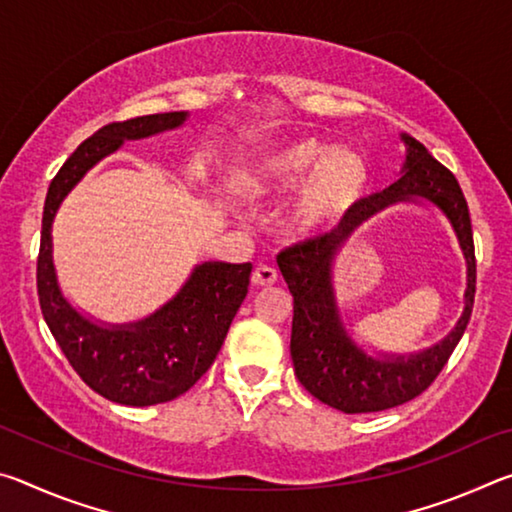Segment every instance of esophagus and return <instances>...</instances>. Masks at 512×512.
<instances>
[{
  "instance_id": "1",
  "label": "esophagus",
  "mask_w": 512,
  "mask_h": 512,
  "mask_svg": "<svg viewBox=\"0 0 512 512\" xmlns=\"http://www.w3.org/2000/svg\"><path fill=\"white\" fill-rule=\"evenodd\" d=\"M253 282L257 287H271V284L277 282V271L268 264H259L253 271Z\"/></svg>"
}]
</instances>
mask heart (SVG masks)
Instances as JSON below:
<instances>
[{
  "label": "heart",
  "mask_w": 512,
  "mask_h": 512,
  "mask_svg": "<svg viewBox=\"0 0 512 512\" xmlns=\"http://www.w3.org/2000/svg\"><path fill=\"white\" fill-rule=\"evenodd\" d=\"M368 180L366 160L350 149L327 151L314 140L291 142L250 164L246 185L264 198H284L305 183L296 207L300 228L311 230L350 210Z\"/></svg>",
  "instance_id": "1"
}]
</instances>
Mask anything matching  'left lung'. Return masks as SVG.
I'll return each instance as SVG.
<instances>
[{
	"label": "left lung",
	"instance_id": "1",
	"mask_svg": "<svg viewBox=\"0 0 512 512\" xmlns=\"http://www.w3.org/2000/svg\"><path fill=\"white\" fill-rule=\"evenodd\" d=\"M402 140L406 162L397 183L359 201L332 232L298 241L277 255V266L293 296L291 359L296 377L316 400L343 413L386 411L427 391L461 341L474 307L476 259L463 189L454 173L433 158L424 144L411 135H402ZM402 200H429L453 223L468 264L466 309L453 332L433 349L404 358H370L344 332L333 298L331 264L363 220Z\"/></svg>",
	"mask_w": 512,
	"mask_h": 512
}]
</instances>
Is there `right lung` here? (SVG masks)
<instances>
[{"label":"right lung","mask_w":512,"mask_h":512,"mask_svg":"<svg viewBox=\"0 0 512 512\" xmlns=\"http://www.w3.org/2000/svg\"><path fill=\"white\" fill-rule=\"evenodd\" d=\"M185 119L187 112H160L99 128L51 180L42 212L38 298L45 323L85 384L106 400L126 406L176 400L205 375L246 298L253 264L205 262L194 268L178 296L149 318L128 325H99L79 314L60 293L51 255V223L69 189L124 140L171 131L183 126Z\"/></svg>","instance_id":"right-lung-1"}]
</instances>
